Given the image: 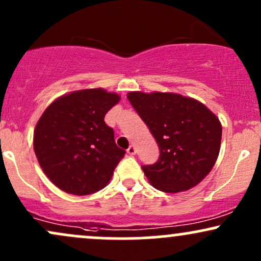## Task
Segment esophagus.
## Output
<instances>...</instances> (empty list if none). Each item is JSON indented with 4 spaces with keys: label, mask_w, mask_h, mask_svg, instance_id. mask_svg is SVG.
Returning <instances> with one entry per match:
<instances>
[{
    "label": "esophagus",
    "mask_w": 261,
    "mask_h": 261,
    "mask_svg": "<svg viewBox=\"0 0 261 261\" xmlns=\"http://www.w3.org/2000/svg\"><path fill=\"white\" fill-rule=\"evenodd\" d=\"M127 153L128 154H135V153H136V147H135L134 145H131L130 147L127 148Z\"/></svg>",
    "instance_id": "34e87169"
}]
</instances>
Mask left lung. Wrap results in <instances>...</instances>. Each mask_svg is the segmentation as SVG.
<instances>
[{
    "label": "left lung",
    "instance_id": "obj_1",
    "mask_svg": "<svg viewBox=\"0 0 261 261\" xmlns=\"http://www.w3.org/2000/svg\"><path fill=\"white\" fill-rule=\"evenodd\" d=\"M131 106L160 147V158L142 170L153 187L179 193L211 172L220 153L222 126L214 113L193 98L174 93L131 92Z\"/></svg>",
    "mask_w": 261,
    "mask_h": 261
}]
</instances>
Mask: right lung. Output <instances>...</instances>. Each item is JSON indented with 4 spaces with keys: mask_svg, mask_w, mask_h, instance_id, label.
I'll return each instance as SVG.
<instances>
[{
    "mask_svg": "<svg viewBox=\"0 0 261 261\" xmlns=\"http://www.w3.org/2000/svg\"><path fill=\"white\" fill-rule=\"evenodd\" d=\"M120 100L104 89H83L46 108L34 130V152L47 178L73 195L103 189L125 155L104 116Z\"/></svg>",
    "mask_w": 261,
    "mask_h": 261,
    "instance_id": "1",
    "label": "right lung"
}]
</instances>
